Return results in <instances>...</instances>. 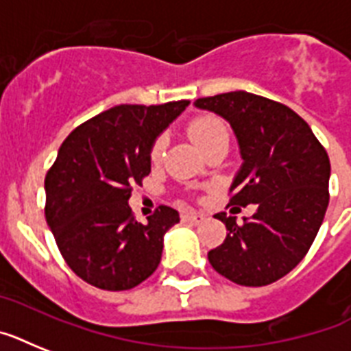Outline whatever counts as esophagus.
Returning a JSON list of instances; mask_svg holds the SVG:
<instances>
[{
  "label": "esophagus",
  "mask_w": 351,
  "mask_h": 351,
  "mask_svg": "<svg viewBox=\"0 0 351 351\" xmlns=\"http://www.w3.org/2000/svg\"><path fill=\"white\" fill-rule=\"evenodd\" d=\"M182 220L184 221H191V223H202L205 220V216L200 215V213H187V215L182 216Z\"/></svg>",
  "instance_id": "1"
}]
</instances>
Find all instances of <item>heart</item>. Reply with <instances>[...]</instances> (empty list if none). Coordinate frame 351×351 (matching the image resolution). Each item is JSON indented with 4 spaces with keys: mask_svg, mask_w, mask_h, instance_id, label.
Here are the masks:
<instances>
[{
    "mask_svg": "<svg viewBox=\"0 0 351 351\" xmlns=\"http://www.w3.org/2000/svg\"><path fill=\"white\" fill-rule=\"evenodd\" d=\"M187 133L195 141V144L205 151L209 146L220 141H229V130L225 126V122L215 115H202L196 117L195 121L187 126ZM167 147V138L164 135L158 136L153 146H151V160L158 162L164 156V151Z\"/></svg>",
    "mask_w": 351,
    "mask_h": 351,
    "instance_id": "obj_1",
    "label": "heart"
}]
</instances>
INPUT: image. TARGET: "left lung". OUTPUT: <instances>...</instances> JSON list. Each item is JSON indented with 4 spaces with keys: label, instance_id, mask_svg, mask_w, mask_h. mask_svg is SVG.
Segmentation results:
<instances>
[{
    "label": "left lung",
    "instance_id": "obj_1",
    "mask_svg": "<svg viewBox=\"0 0 351 351\" xmlns=\"http://www.w3.org/2000/svg\"><path fill=\"white\" fill-rule=\"evenodd\" d=\"M195 106L230 124L243 160L230 184V204L256 205L243 223L215 215L229 232L209 250V263L236 285L274 283L304 258L323 223L328 155L295 111L265 97L229 92L198 99Z\"/></svg>",
    "mask_w": 351,
    "mask_h": 351
}]
</instances>
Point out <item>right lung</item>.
<instances>
[{"instance_id":"add662e5","label":"right lung","mask_w":351,"mask_h":351,"mask_svg":"<svg viewBox=\"0 0 351 351\" xmlns=\"http://www.w3.org/2000/svg\"><path fill=\"white\" fill-rule=\"evenodd\" d=\"M189 101L121 104L86 121L62 142L45 178L48 227L68 267L102 290H130L156 270L164 234L180 221L160 205L138 223L131 185L151 173V146Z\"/></svg>"}]
</instances>
